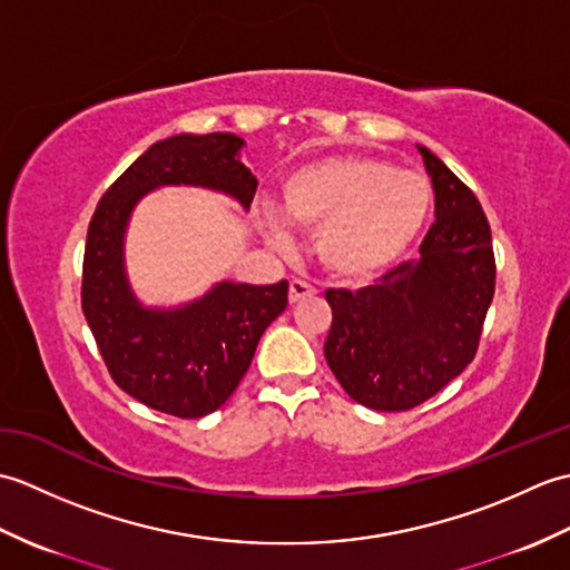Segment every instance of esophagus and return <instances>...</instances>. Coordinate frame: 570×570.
<instances>
[{
	"label": "esophagus",
	"instance_id": "34e87169",
	"mask_svg": "<svg viewBox=\"0 0 570 570\" xmlns=\"http://www.w3.org/2000/svg\"><path fill=\"white\" fill-rule=\"evenodd\" d=\"M313 294H316V288H313L308 282H301V278H294V282L288 284V301H292V304H296L301 298H308Z\"/></svg>",
	"mask_w": 570,
	"mask_h": 570
}]
</instances>
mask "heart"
<instances>
[{"mask_svg":"<svg viewBox=\"0 0 570 570\" xmlns=\"http://www.w3.org/2000/svg\"><path fill=\"white\" fill-rule=\"evenodd\" d=\"M284 220L313 233V249L328 274L365 282L390 269L414 245L433 213L431 180L377 156H323L294 168L282 180ZM266 237L286 247L278 217L266 220Z\"/></svg>","mask_w":570,"mask_h":570,"instance_id":"b5f03b06","label":"heart"}]
</instances>
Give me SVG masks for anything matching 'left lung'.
Returning <instances> with one entry per match:
<instances>
[{"label":"left lung","instance_id":"8db88e82","mask_svg":"<svg viewBox=\"0 0 570 570\" xmlns=\"http://www.w3.org/2000/svg\"><path fill=\"white\" fill-rule=\"evenodd\" d=\"M419 154L435 196L419 259L374 286L325 292V360L343 390L374 411L414 409L455 380L475 357L494 294L492 235L475 193L431 149Z\"/></svg>","mask_w":570,"mask_h":570}]
</instances>
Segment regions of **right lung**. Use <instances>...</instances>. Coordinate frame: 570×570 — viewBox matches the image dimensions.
<instances>
[{
    "instance_id": "add662e5",
    "label": "right lung",
    "mask_w": 570,
    "mask_h": 570,
    "mask_svg": "<svg viewBox=\"0 0 570 570\" xmlns=\"http://www.w3.org/2000/svg\"><path fill=\"white\" fill-rule=\"evenodd\" d=\"M229 131L151 144L98 203L85 242L82 313L119 390L178 419L220 409L252 365L269 323L288 304V282H217L180 306L141 304L129 284L125 237L139 200L164 186H196L249 210L257 178Z\"/></svg>"
}]
</instances>
